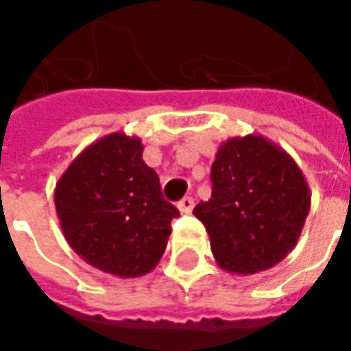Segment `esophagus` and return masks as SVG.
<instances>
[{
  "label": "esophagus",
  "mask_w": 351,
  "mask_h": 351,
  "mask_svg": "<svg viewBox=\"0 0 351 351\" xmlns=\"http://www.w3.org/2000/svg\"><path fill=\"white\" fill-rule=\"evenodd\" d=\"M176 208H178L182 213H190L192 210H194V199L190 198V196H186V198H182L178 204H176Z\"/></svg>",
  "instance_id": "esophagus-1"
}]
</instances>
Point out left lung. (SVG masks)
Here are the masks:
<instances>
[{
	"mask_svg": "<svg viewBox=\"0 0 351 351\" xmlns=\"http://www.w3.org/2000/svg\"><path fill=\"white\" fill-rule=\"evenodd\" d=\"M212 198L194 215L210 235L225 272L250 276L276 266L293 250L311 210L301 169L264 136L221 143L212 165Z\"/></svg>",
	"mask_w": 351,
	"mask_h": 351,
	"instance_id": "obj_1",
	"label": "left lung"
}]
</instances>
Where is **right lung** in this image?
<instances>
[{
    "instance_id": "right-lung-1",
    "label": "right lung",
    "mask_w": 351,
    "mask_h": 351,
    "mask_svg": "<svg viewBox=\"0 0 351 351\" xmlns=\"http://www.w3.org/2000/svg\"><path fill=\"white\" fill-rule=\"evenodd\" d=\"M143 145L122 132L93 141L56 182L54 204L67 245L101 272L139 278L163 256L178 215Z\"/></svg>"
}]
</instances>
